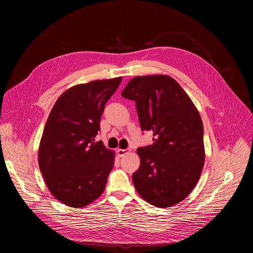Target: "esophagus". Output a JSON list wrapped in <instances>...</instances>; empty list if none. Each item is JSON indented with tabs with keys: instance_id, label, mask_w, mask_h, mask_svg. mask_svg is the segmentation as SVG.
I'll return each instance as SVG.
<instances>
[{
	"instance_id": "1",
	"label": "esophagus",
	"mask_w": 253,
	"mask_h": 253,
	"mask_svg": "<svg viewBox=\"0 0 253 253\" xmlns=\"http://www.w3.org/2000/svg\"><path fill=\"white\" fill-rule=\"evenodd\" d=\"M129 151H130V149H118V150H117V154H118L120 157H122V156H124L125 154H127Z\"/></svg>"
}]
</instances>
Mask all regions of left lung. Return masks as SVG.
<instances>
[{"label":"left lung","mask_w":253,"mask_h":253,"mask_svg":"<svg viewBox=\"0 0 253 253\" xmlns=\"http://www.w3.org/2000/svg\"><path fill=\"white\" fill-rule=\"evenodd\" d=\"M121 95L135 101L142 131H152V145L140 147V166L132 175L148 203L170 207L195 187L204 165L203 124L185 91L166 75L138 76Z\"/></svg>","instance_id":"obj_1"}]
</instances>
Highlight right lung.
<instances>
[{
  "mask_svg": "<svg viewBox=\"0 0 253 253\" xmlns=\"http://www.w3.org/2000/svg\"><path fill=\"white\" fill-rule=\"evenodd\" d=\"M122 77L79 84L56 101L39 147V167L53 196L71 207H84L104 191L114 152L95 142L105 104Z\"/></svg>",
  "mask_w": 253,
  "mask_h": 253,
  "instance_id": "obj_1",
  "label": "right lung"
}]
</instances>
